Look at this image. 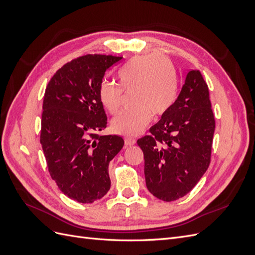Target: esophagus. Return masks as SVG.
I'll use <instances>...</instances> for the list:
<instances>
[{
	"instance_id": "1",
	"label": "esophagus",
	"mask_w": 255,
	"mask_h": 255,
	"mask_svg": "<svg viewBox=\"0 0 255 255\" xmlns=\"http://www.w3.org/2000/svg\"><path fill=\"white\" fill-rule=\"evenodd\" d=\"M125 143L127 144V145H133V144H135L136 143V139L135 138H132V137H127L126 139H125Z\"/></svg>"
}]
</instances>
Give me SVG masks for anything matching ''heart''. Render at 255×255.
<instances>
[{
    "label": "heart",
    "instance_id": "b5f03b06",
    "mask_svg": "<svg viewBox=\"0 0 255 255\" xmlns=\"http://www.w3.org/2000/svg\"><path fill=\"white\" fill-rule=\"evenodd\" d=\"M120 87L103 82L99 88V100L112 115L121 109L122 90L133 91L132 111L123 112L112 121L116 134L135 136L148 127L154 116H161L171 109L177 97V78L172 64L165 57L137 56L123 66L118 72Z\"/></svg>",
    "mask_w": 255,
    "mask_h": 255
}]
</instances>
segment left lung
<instances>
[{
  "label": "left lung",
  "mask_w": 255,
  "mask_h": 255,
  "mask_svg": "<svg viewBox=\"0 0 255 255\" xmlns=\"http://www.w3.org/2000/svg\"><path fill=\"white\" fill-rule=\"evenodd\" d=\"M215 118L207 84L199 70L187 73L174 104L137 140L144 157L146 188L171 202L187 195L211 163Z\"/></svg>",
  "instance_id": "left-lung-1"
}]
</instances>
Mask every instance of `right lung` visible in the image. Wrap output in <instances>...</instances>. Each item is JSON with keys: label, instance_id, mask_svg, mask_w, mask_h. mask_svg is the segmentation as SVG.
<instances>
[{"label": "right lung", "instance_id": "1", "mask_svg": "<svg viewBox=\"0 0 255 255\" xmlns=\"http://www.w3.org/2000/svg\"><path fill=\"white\" fill-rule=\"evenodd\" d=\"M121 59L81 56L57 70L45 88L40 143L49 172L60 191L80 203L107 194L110 161L125 144L120 136L98 134L107 125L99 88L107 69Z\"/></svg>", "mask_w": 255, "mask_h": 255}]
</instances>
